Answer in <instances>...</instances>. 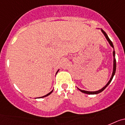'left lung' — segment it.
I'll use <instances>...</instances> for the list:
<instances>
[{
	"label": "left lung",
	"mask_w": 125,
	"mask_h": 125,
	"mask_svg": "<svg viewBox=\"0 0 125 125\" xmlns=\"http://www.w3.org/2000/svg\"><path fill=\"white\" fill-rule=\"evenodd\" d=\"M97 29H99V30H101V32H103V34L104 35L105 37H106V40H107V41L108 42L109 44H110V46H111L113 48V68L112 75H111V77L110 79H109V81H108V83H106V85L103 87V88L101 89L98 90V91H85V90H81V89H80L79 88H77L79 91H81V92H82V93H85V94H99V93H101L102 91H104V90L107 87V86H108L109 83H110V82H111V81H112L114 75H115V72H116V58H115V49H114L113 44L112 42H111V41L110 40V39L109 38V37H108V34H106V32H105V31H103V30L100 29V28H97Z\"/></svg>",
	"instance_id": "obj_1"
}]
</instances>
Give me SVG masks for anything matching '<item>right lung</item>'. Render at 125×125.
I'll return each mask as SVG.
<instances>
[{
  "instance_id": "right-lung-1",
  "label": "right lung",
  "mask_w": 125,
  "mask_h": 125,
  "mask_svg": "<svg viewBox=\"0 0 125 125\" xmlns=\"http://www.w3.org/2000/svg\"><path fill=\"white\" fill-rule=\"evenodd\" d=\"M58 71H59V69H58V70H57V72H56V73H58ZM53 90H52V91H51V92H50V93H48V94H46V95H43V96H42V97H38V98H43V97H46V96H48V95H50V94H52V92H53ZM37 98H38V97H37ZM35 99H36V98H35Z\"/></svg>"
}]
</instances>
